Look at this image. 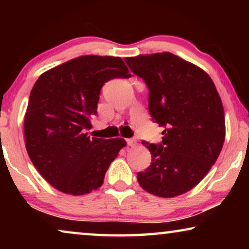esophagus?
I'll return each mask as SVG.
<instances>
[{
	"instance_id": "1",
	"label": "esophagus",
	"mask_w": 249,
	"mask_h": 249,
	"mask_svg": "<svg viewBox=\"0 0 249 249\" xmlns=\"http://www.w3.org/2000/svg\"><path fill=\"white\" fill-rule=\"evenodd\" d=\"M136 142H136L135 138H128V139H127V144H128V146H131V147H132V146L136 145Z\"/></svg>"
}]
</instances>
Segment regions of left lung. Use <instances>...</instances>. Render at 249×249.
<instances>
[{"label": "left lung", "instance_id": "left-lung-1", "mask_svg": "<svg viewBox=\"0 0 249 249\" xmlns=\"http://www.w3.org/2000/svg\"><path fill=\"white\" fill-rule=\"evenodd\" d=\"M124 61L147 85L152 120L164 129L161 144L142 142L152 162L137 173L139 185L164 198L189 192L215 163L226 137L215 85L200 68L169 52Z\"/></svg>", "mask_w": 249, "mask_h": 249}]
</instances>
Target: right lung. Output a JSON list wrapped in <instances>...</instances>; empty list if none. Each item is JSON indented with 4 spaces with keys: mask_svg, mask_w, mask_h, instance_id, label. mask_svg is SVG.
Segmentation results:
<instances>
[{
    "mask_svg": "<svg viewBox=\"0 0 249 249\" xmlns=\"http://www.w3.org/2000/svg\"><path fill=\"white\" fill-rule=\"evenodd\" d=\"M131 74L121 57L84 55L40 74L25 115L26 149L44 179L64 194L80 196L103 185L124 139L90 138L101 88Z\"/></svg>",
    "mask_w": 249,
    "mask_h": 249,
    "instance_id": "1",
    "label": "right lung"
}]
</instances>
